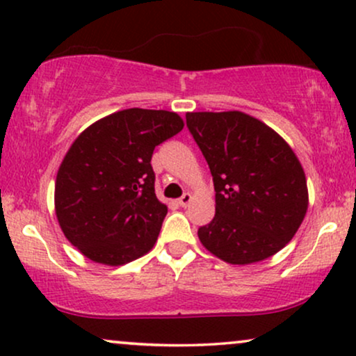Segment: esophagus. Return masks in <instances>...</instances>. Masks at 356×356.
Segmentation results:
<instances>
[{"mask_svg": "<svg viewBox=\"0 0 356 356\" xmlns=\"http://www.w3.org/2000/svg\"><path fill=\"white\" fill-rule=\"evenodd\" d=\"M191 200H193V196L190 195V193H185V195L178 200V204L181 206V208H186V206L191 203Z\"/></svg>", "mask_w": 356, "mask_h": 356, "instance_id": "esophagus-1", "label": "esophagus"}]
</instances>
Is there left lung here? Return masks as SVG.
<instances>
[{
    "label": "left lung",
    "mask_w": 356,
    "mask_h": 356,
    "mask_svg": "<svg viewBox=\"0 0 356 356\" xmlns=\"http://www.w3.org/2000/svg\"><path fill=\"white\" fill-rule=\"evenodd\" d=\"M186 127L208 161L216 214L200 241L229 264L274 256L293 238L309 204L296 153L270 127L243 112H191Z\"/></svg>",
    "instance_id": "8db88e82"
}]
</instances>
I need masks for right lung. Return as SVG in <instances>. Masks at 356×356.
I'll use <instances>...</instances> for the list:
<instances>
[{"label": "right lung", "mask_w": 356, "mask_h": 356, "mask_svg": "<svg viewBox=\"0 0 356 356\" xmlns=\"http://www.w3.org/2000/svg\"><path fill=\"white\" fill-rule=\"evenodd\" d=\"M183 129L175 112L127 108L79 135L56 178V216L92 261L122 266L148 252L168 213L155 195L152 155Z\"/></svg>", "instance_id": "obj_1"}]
</instances>
